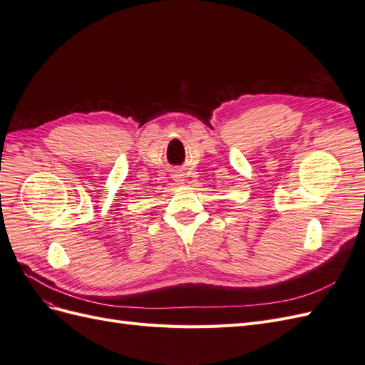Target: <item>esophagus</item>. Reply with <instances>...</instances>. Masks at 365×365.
I'll return each mask as SVG.
<instances>
[{"mask_svg":"<svg viewBox=\"0 0 365 365\" xmlns=\"http://www.w3.org/2000/svg\"><path fill=\"white\" fill-rule=\"evenodd\" d=\"M173 180H175L176 182H182V181H184V176H182V175H173Z\"/></svg>","mask_w":365,"mask_h":365,"instance_id":"1","label":"esophagus"}]
</instances>
